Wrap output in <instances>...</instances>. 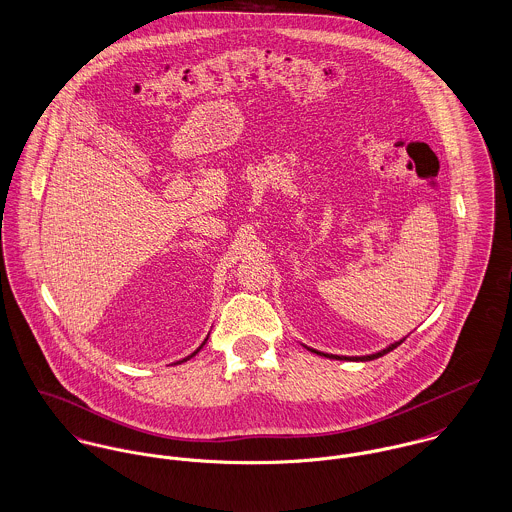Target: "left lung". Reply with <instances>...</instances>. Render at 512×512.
<instances>
[{"label": "left lung", "mask_w": 512, "mask_h": 512, "mask_svg": "<svg viewBox=\"0 0 512 512\" xmlns=\"http://www.w3.org/2000/svg\"><path fill=\"white\" fill-rule=\"evenodd\" d=\"M402 341H404V338H402V340L395 341V343H391V345H387L385 349H381V351H377V353H369V355H355V357H347V355H332V353H324V351H318V349H312V347H306V349H310L312 353H318V355L330 357V359H340V361H371V359L383 357L385 353L393 351V349H395V347H398V345H400Z\"/></svg>", "instance_id": "left-lung-1"}]
</instances>
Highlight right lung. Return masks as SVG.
I'll list each match as a JSON object with an SVG mask.
<instances>
[{"instance_id":"1","label":"right lung","mask_w":512,"mask_h":512,"mask_svg":"<svg viewBox=\"0 0 512 512\" xmlns=\"http://www.w3.org/2000/svg\"><path fill=\"white\" fill-rule=\"evenodd\" d=\"M206 341H208V338H206V340L202 341V345H200V347H198V349H196V351H194V353H190V355H188V357H184V359H182V361H178V363H184V361H188V359H192V357H194V355H196V353H198V351H200V349H202V347H204V343H206Z\"/></svg>"}]
</instances>
